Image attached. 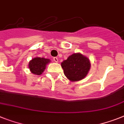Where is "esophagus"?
<instances>
[{"label": "esophagus", "mask_w": 124, "mask_h": 124, "mask_svg": "<svg viewBox=\"0 0 124 124\" xmlns=\"http://www.w3.org/2000/svg\"><path fill=\"white\" fill-rule=\"evenodd\" d=\"M53 60L54 62H56V63H58V58H56V57H54V58H53Z\"/></svg>", "instance_id": "obj_1"}]
</instances>
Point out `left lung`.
<instances>
[{
	"label": "left lung",
	"mask_w": 124,
	"mask_h": 124,
	"mask_svg": "<svg viewBox=\"0 0 124 124\" xmlns=\"http://www.w3.org/2000/svg\"><path fill=\"white\" fill-rule=\"evenodd\" d=\"M66 78L71 81H78L86 77L91 67L90 61L80 53H74L61 64Z\"/></svg>",
	"instance_id": "left-lung-1"
}]
</instances>
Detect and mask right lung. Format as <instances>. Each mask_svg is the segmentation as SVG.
Here are the masks:
<instances>
[{
    "instance_id": "1",
    "label": "right lung",
    "mask_w": 124,
    "mask_h": 124,
    "mask_svg": "<svg viewBox=\"0 0 124 124\" xmlns=\"http://www.w3.org/2000/svg\"><path fill=\"white\" fill-rule=\"evenodd\" d=\"M51 62L49 59L36 57L29 62V68L31 72L34 75H40L44 72L47 64Z\"/></svg>"
}]
</instances>
